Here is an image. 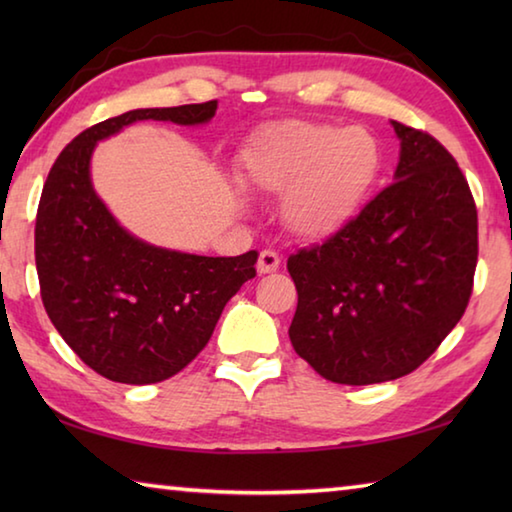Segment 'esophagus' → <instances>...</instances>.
Returning <instances> with one entry per match:
<instances>
[{
	"mask_svg": "<svg viewBox=\"0 0 512 512\" xmlns=\"http://www.w3.org/2000/svg\"><path fill=\"white\" fill-rule=\"evenodd\" d=\"M280 268V255L275 250H262L257 257V273H273Z\"/></svg>",
	"mask_w": 512,
	"mask_h": 512,
	"instance_id": "34e87169",
	"label": "esophagus"
}]
</instances>
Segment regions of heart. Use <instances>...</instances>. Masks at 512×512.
<instances>
[{
    "label": "heart",
    "mask_w": 512,
    "mask_h": 512,
    "mask_svg": "<svg viewBox=\"0 0 512 512\" xmlns=\"http://www.w3.org/2000/svg\"><path fill=\"white\" fill-rule=\"evenodd\" d=\"M384 169V151L366 128L329 121H280L241 151V176L284 196L282 221L305 241L339 235L361 214Z\"/></svg>",
    "instance_id": "1"
}]
</instances>
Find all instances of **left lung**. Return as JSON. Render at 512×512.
<instances>
[{"mask_svg":"<svg viewBox=\"0 0 512 512\" xmlns=\"http://www.w3.org/2000/svg\"><path fill=\"white\" fill-rule=\"evenodd\" d=\"M391 124L400 137L395 183L339 235L287 262L298 291L291 345L334 384L409 375L472 296L479 228L470 185L438 140Z\"/></svg>","mask_w":512,"mask_h":512,"instance_id":"1","label":"left lung"}]
</instances>
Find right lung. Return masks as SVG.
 <instances>
[{
  "instance_id": "right-lung-1",
  "label": "right lung",
  "mask_w": 512,
  "mask_h": 512,
  "mask_svg": "<svg viewBox=\"0 0 512 512\" xmlns=\"http://www.w3.org/2000/svg\"><path fill=\"white\" fill-rule=\"evenodd\" d=\"M216 101L140 108L69 142L42 187L36 219L40 296L51 323L85 366L119 384H158L201 352L221 311L255 277L257 250L205 257L131 235L94 192L90 160L101 140L135 121L207 124Z\"/></svg>"
}]
</instances>
